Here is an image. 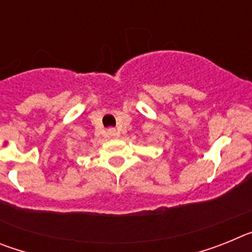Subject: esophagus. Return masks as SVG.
Segmentation results:
<instances>
[{
	"instance_id": "obj_1",
	"label": "esophagus",
	"mask_w": 252,
	"mask_h": 252,
	"mask_svg": "<svg viewBox=\"0 0 252 252\" xmlns=\"http://www.w3.org/2000/svg\"><path fill=\"white\" fill-rule=\"evenodd\" d=\"M108 133H110L111 136H117L119 133H117V131L113 130V128H111V130H108Z\"/></svg>"
}]
</instances>
